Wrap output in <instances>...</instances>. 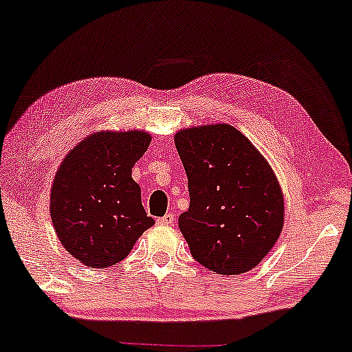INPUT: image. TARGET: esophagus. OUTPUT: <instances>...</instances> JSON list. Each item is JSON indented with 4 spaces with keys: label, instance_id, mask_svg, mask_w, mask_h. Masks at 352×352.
Returning a JSON list of instances; mask_svg holds the SVG:
<instances>
[{
    "label": "esophagus",
    "instance_id": "obj_1",
    "mask_svg": "<svg viewBox=\"0 0 352 352\" xmlns=\"http://www.w3.org/2000/svg\"><path fill=\"white\" fill-rule=\"evenodd\" d=\"M173 221H175V217H173V213H167V214H164L162 218L157 219V223L164 224V226H170V224H173Z\"/></svg>",
    "mask_w": 352,
    "mask_h": 352
}]
</instances>
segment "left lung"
I'll return each mask as SVG.
<instances>
[{"mask_svg":"<svg viewBox=\"0 0 352 352\" xmlns=\"http://www.w3.org/2000/svg\"><path fill=\"white\" fill-rule=\"evenodd\" d=\"M175 147L190 192L179 228L195 261L221 275L256 267L283 226V195L272 167L230 124L179 131Z\"/></svg>","mask_w":352,"mask_h":352,"instance_id":"left-lung-1","label":"left lung"}]
</instances>
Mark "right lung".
Masks as SVG:
<instances>
[{
  "label": "right lung",
  "mask_w": 352,
  "mask_h": 352,
  "mask_svg": "<svg viewBox=\"0 0 352 352\" xmlns=\"http://www.w3.org/2000/svg\"><path fill=\"white\" fill-rule=\"evenodd\" d=\"M149 144L144 131H100L77 144L55 173L50 218L63 248L83 265L118 264L154 224L131 177Z\"/></svg>",
  "instance_id": "1"
}]
</instances>
